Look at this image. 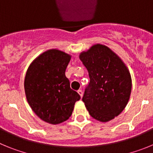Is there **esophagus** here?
Returning a JSON list of instances; mask_svg holds the SVG:
<instances>
[{
  "mask_svg": "<svg viewBox=\"0 0 153 153\" xmlns=\"http://www.w3.org/2000/svg\"><path fill=\"white\" fill-rule=\"evenodd\" d=\"M77 92H78V93H79V95L81 97H83V91H82V90H78Z\"/></svg>",
  "mask_w": 153,
  "mask_h": 153,
  "instance_id": "1",
  "label": "esophagus"
}]
</instances>
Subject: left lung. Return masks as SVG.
Listing matches in <instances>:
<instances>
[{"instance_id": "8db88e82", "label": "left lung", "mask_w": 153, "mask_h": 153, "mask_svg": "<svg viewBox=\"0 0 153 153\" xmlns=\"http://www.w3.org/2000/svg\"><path fill=\"white\" fill-rule=\"evenodd\" d=\"M79 59L90 79L82 100L93 118L108 122L122 113L128 103L132 90L129 71L113 51L102 44L82 52Z\"/></svg>"}]
</instances>
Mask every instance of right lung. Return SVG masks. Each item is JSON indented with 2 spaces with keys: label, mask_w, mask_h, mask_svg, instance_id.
<instances>
[{
  "label": "right lung",
  "mask_w": 153,
  "mask_h": 153,
  "mask_svg": "<svg viewBox=\"0 0 153 153\" xmlns=\"http://www.w3.org/2000/svg\"><path fill=\"white\" fill-rule=\"evenodd\" d=\"M71 56L56 49L49 50L33 60L27 71L24 90L27 100L39 118L59 124L72 115L80 96L70 88L65 71Z\"/></svg>",
  "instance_id": "1"
}]
</instances>
